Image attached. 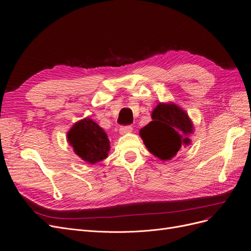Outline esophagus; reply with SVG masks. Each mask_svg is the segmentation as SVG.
<instances>
[{
    "label": "esophagus",
    "mask_w": 251,
    "mask_h": 251,
    "mask_svg": "<svg viewBox=\"0 0 251 251\" xmlns=\"http://www.w3.org/2000/svg\"><path fill=\"white\" fill-rule=\"evenodd\" d=\"M131 131H132V127L130 125H124V126L120 127V133L121 134H125V133L131 132Z\"/></svg>",
    "instance_id": "obj_1"
}]
</instances>
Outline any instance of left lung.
<instances>
[{"mask_svg": "<svg viewBox=\"0 0 251 251\" xmlns=\"http://www.w3.org/2000/svg\"><path fill=\"white\" fill-rule=\"evenodd\" d=\"M193 124L184 110L175 104L159 103L152 112V121L141 129L147 149L161 160L171 159L183 145H189Z\"/></svg>", "mask_w": 251, "mask_h": 251, "instance_id": "8db88e82", "label": "left lung"}]
</instances>
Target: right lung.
<instances>
[{
    "mask_svg": "<svg viewBox=\"0 0 251 251\" xmlns=\"http://www.w3.org/2000/svg\"><path fill=\"white\" fill-rule=\"evenodd\" d=\"M68 141L76 154L90 164L106 158L109 140L103 129L92 119L79 121L68 132Z\"/></svg>",
    "mask_w": 251,
    "mask_h": 251,
    "instance_id": "obj_1",
    "label": "right lung"
}]
</instances>
